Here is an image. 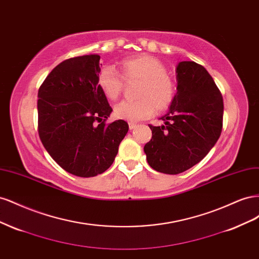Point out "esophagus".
I'll use <instances>...</instances> for the list:
<instances>
[{"label": "esophagus", "instance_id": "1", "mask_svg": "<svg viewBox=\"0 0 259 259\" xmlns=\"http://www.w3.org/2000/svg\"><path fill=\"white\" fill-rule=\"evenodd\" d=\"M128 127H130V130H134V128L137 127V124L133 123V122H130V123H128Z\"/></svg>", "mask_w": 259, "mask_h": 259}]
</instances>
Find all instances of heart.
I'll list each match as a JSON object with an SVG mask.
<instances>
[{"label": "heart", "instance_id": "obj_1", "mask_svg": "<svg viewBox=\"0 0 259 259\" xmlns=\"http://www.w3.org/2000/svg\"><path fill=\"white\" fill-rule=\"evenodd\" d=\"M120 73L110 66L104 67L97 76V84L104 95L111 101L120 98L124 80L140 82L135 101H123L114 109L116 119L137 122L150 116L154 109L166 111L176 96V83L167 73L165 65L150 55H138L119 62Z\"/></svg>", "mask_w": 259, "mask_h": 259}]
</instances>
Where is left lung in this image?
I'll use <instances>...</instances> for the list:
<instances>
[{
	"label": "left lung",
	"instance_id": "8db88e82",
	"mask_svg": "<svg viewBox=\"0 0 259 259\" xmlns=\"http://www.w3.org/2000/svg\"><path fill=\"white\" fill-rule=\"evenodd\" d=\"M177 93L162 126L149 125L147 161L160 173L176 175L198 164L214 147L223 130L224 100L213 77L194 61L177 66Z\"/></svg>",
	"mask_w": 259,
	"mask_h": 259
}]
</instances>
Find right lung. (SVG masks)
Here are the masks:
<instances>
[{
  "label": "right lung",
  "mask_w": 259,
  "mask_h": 259,
  "mask_svg": "<svg viewBox=\"0 0 259 259\" xmlns=\"http://www.w3.org/2000/svg\"><path fill=\"white\" fill-rule=\"evenodd\" d=\"M99 55L66 59L37 93V131L60 167L80 177L104 173L114 161L128 124L107 123L112 108L100 91Z\"/></svg>",
  "instance_id": "right-lung-1"
}]
</instances>
